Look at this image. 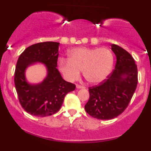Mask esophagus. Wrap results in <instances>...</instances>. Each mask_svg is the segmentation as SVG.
I'll return each instance as SVG.
<instances>
[{"instance_id": "obj_1", "label": "esophagus", "mask_w": 151, "mask_h": 151, "mask_svg": "<svg viewBox=\"0 0 151 151\" xmlns=\"http://www.w3.org/2000/svg\"><path fill=\"white\" fill-rule=\"evenodd\" d=\"M76 87H77V88H78V89H80V88H85V86H83V85H77Z\"/></svg>"}]
</instances>
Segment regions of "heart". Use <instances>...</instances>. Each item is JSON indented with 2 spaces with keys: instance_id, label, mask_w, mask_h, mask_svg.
I'll use <instances>...</instances> for the list:
<instances>
[{
  "instance_id": "obj_1",
  "label": "heart",
  "mask_w": 151,
  "mask_h": 151,
  "mask_svg": "<svg viewBox=\"0 0 151 151\" xmlns=\"http://www.w3.org/2000/svg\"><path fill=\"white\" fill-rule=\"evenodd\" d=\"M114 55L106 47H77L69 50L68 60L60 58L58 68L68 81H74L83 71V77L91 84H99L112 71Z\"/></svg>"
}]
</instances>
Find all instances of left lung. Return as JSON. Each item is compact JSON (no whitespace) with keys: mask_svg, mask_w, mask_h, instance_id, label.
<instances>
[{"mask_svg":"<svg viewBox=\"0 0 151 151\" xmlns=\"http://www.w3.org/2000/svg\"><path fill=\"white\" fill-rule=\"evenodd\" d=\"M111 47L117 58L115 69L104 82L90 87V98L85 106L87 113L97 119L110 120L121 115L137 85V67L132 56L118 45Z\"/></svg>","mask_w":151,"mask_h":151,"instance_id":"obj_1","label":"left lung"}]
</instances>
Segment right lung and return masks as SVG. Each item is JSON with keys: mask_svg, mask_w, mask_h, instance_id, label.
Instances as JSON below:
<instances>
[{"mask_svg": "<svg viewBox=\"0 0 151 151\" xmlns=\"http://www.w3.org/2000/svg\"><path fill=\"white\" fill-rule=\"evenodd\" d=\"M58 42L35 44L19 55L14 72V85L22 107L30 115L46 117L58 112L68 93L75 90V85L65 81L58 70ZM35 63L46 66L47 74L38 84H30L25 78V71Z\"/></svg>", "mask_w": 151, "mask_h": 151, "instance_id": "add662e5", "label": "right lung"}]
</instances>
